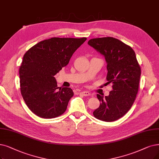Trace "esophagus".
Listing matches in <instances>:
<instances>
[{
	"label": "esophagus",
	"instance_id": "esophagus-1",
	"mask_svg": "<svg viewBox=\"0 0 159 159\" xmlns=\"http://www.w3.org/2000/svg\"><path fill=\"white\" fill-rule=\"evenodd\" d=\"M80 94L83 95V96H90L91 95V93H89V91H81L80 92Z\"/></svg>",
	"mask_w": 159,
	"mask_h": 159
}]
</instances>
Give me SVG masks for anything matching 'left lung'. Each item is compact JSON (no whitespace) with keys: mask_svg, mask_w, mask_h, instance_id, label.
Listing matches in <instances>:
<instances>
[{"mask_svg":"<svg viewBox=\"0 0 159 159\" xmlns=\"http://www.w3.org/2000/svg\"><path fill=\"white\" fill-rule=\"evenodd\" d=\"M88 44L104 56L107 62V84L113 90L105 97L97 94L100 106L93 111L97 119L106 122L116 120L127 113L138 91L141 68L134 51L113 37L89 40Z\"/></svg>","mask_w":159,"mask_h":159,"instance_id":"8db88e82","label":"left lung"}]
</instances>
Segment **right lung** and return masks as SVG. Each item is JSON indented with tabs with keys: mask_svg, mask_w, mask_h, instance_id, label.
Returning <instances> with one entry per match:
<instances>
[{
	"mask_svg": "<svg viewBox=\"0 0 159 159\" xmlns=\"http://www.w3.org/2000/svg\"><path fill=\"white\" fill-rule=\"evenodd\" d=\"M86 40L52 38L36 43L25 53L20 68V90L27 106L37 116L52 119L66 111L74 93L70 87L59 89L54 75L68 64Z\"/></svg>",
	"mask_w": 159,
	"mask_h": 159,
	"instance_id": "add662e5",
	"label": "right lung"
}]
</instances>
